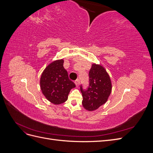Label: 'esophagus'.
<instances>
[{"instance_id": "1", "label": "esophagus", "mask_w": 153, "mask_h": 153, "mask_svg": "<svg viewBox=\"0 0 153 153\" xmlns=\"http://www.w3.org/2000/svg\"><path fill=\"white\" fill-rule=\"evenodd\" d=\"M75 85H76V86L78 87V86H79V85H80V80H75Z\"/></svg>"}]
</instances>
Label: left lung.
<instances>
[{
  "label": "left lung",
  "instance_id": "left-lung-1",
  "mask_svg": "<svg viewBox=\"0 0 153 153\" xmlns=\"http://www.w3.org/2000/svg\"><path fill=\"white\" fill-rule=\"evenodd\" d=\"M89 76L87 89H83L80 86L82 105L86 110L93 111L106 102L112 91V83L105 69L99 64H92Z\"/></svg>",
  "mask_w": 153,
  "mask_h": 153
}]
</instances>
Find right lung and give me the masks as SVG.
<instances>
[{"instance_id":"1","label":"right lung","mask_w":153,"mask_h":153,"mask_svg":"<svg viewBox=\"0 0 153 153\" xmlns=\"http://www.w3.org/2000/svg\"><path fill=\"white\" fill-rule=\"evenodd\" d=\"M63 64V59L50 63L45 69L40 78V87L43 94L55 105L65 102L71 89L76 86L69 79Z\"/></svg>"}]
</instances>
